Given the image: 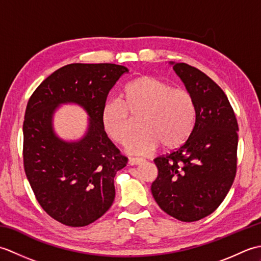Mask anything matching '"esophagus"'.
I'll list each match as a JSON object with an SVG mask.
<instances>
[{
    "label": "esophagus",
    "mask_w": 261,
    "mask_h": 261,
    "mask_svg": "<svg viewBox=\"0 0 261 261\" xmlns=\"http://www.w3.org/2000/svg\"><path fill=\"white\" fill-rule=\"evenodd\" d=\"M143 162L142 158H129V164L131 166H135V165H139Z\"/></svg>",
    "instance_id": "34e87169"
}]
</instances>
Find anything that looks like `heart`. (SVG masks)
Returning <instances> with one entry per match:
<instances>
[{
	"label": "heart",
	"mask_w": 261,
	"mask_h": 261,
	"mask_svg": "<svg viewBox=\"0 0 261 261\" xmlns=\"http://www.w3.org/2000/svg\"><path fill=\"white\" fill-rule=\"evenodd\" d=\"M138 118L142 131L126 143L127 151L146 156L160 145L174 149L187 140L195 124V99L186 88L142 75L124 86L121 102H107L101 111L105 134L120 145H124L135 131L134 119Z\"/></svg>",
	"instance_id": "1"
}]
</instances>
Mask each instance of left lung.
<instances>
[{
	"instance_id": "1",
	"label": "left lung",
	"mask_w": 261,
	"mask_h": 261,
	"mask_svg": "<svg viewBox=\"0 0 261 261\" xmlns=\"http://www.w3.org/2000/svg\"><path fill=\"white\" fill-rule=\"evenodd\" d=\"M196 104L190 137L170 153L153 160L158 176L151 193L168 215L194 222L223 202L237 173L238 121L225 93L203 71L170 63Z\"/></svg>"
}]
</instances>
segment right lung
<instances>
[{
    "label": "right lung",
    "mask_w": 261,
    "mask_h": 261,
    "mask_svg": "<svg viewBox=\"0 0 261 261\" xmlns=\"http://www.w3.org/2000/svg\"><path fill=\"white\" fill-rule=\"evenodd\" d=\"M115 64H69L48 76L32 93L23 121V166L38 203L58 222L85 226L101 218L115 197L114 177L126 166L102 126L101 111L120 77ZM76 102L90 124L83 140L66 143L54 135L58 105Z\"/></svg>",
    "instance_id": "1"
}]
</instances>
